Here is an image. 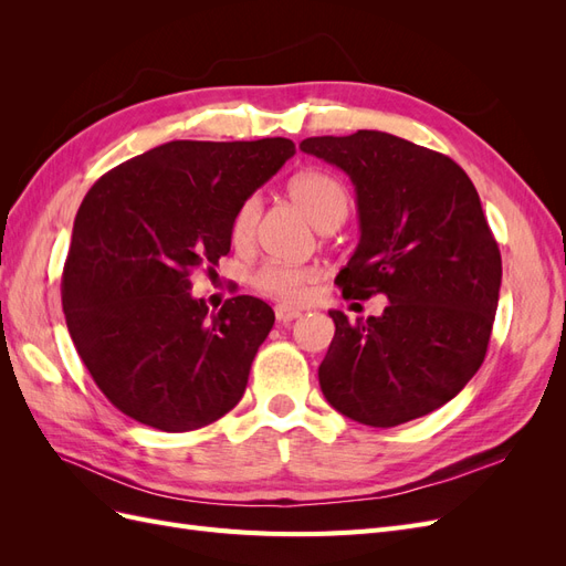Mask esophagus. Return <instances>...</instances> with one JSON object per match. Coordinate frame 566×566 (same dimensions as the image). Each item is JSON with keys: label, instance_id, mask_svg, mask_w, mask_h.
Here are the masks:
<instances>
[{"label": "esophagus", "instance_id": "34e87169", "mask_svg": "<svg viewBox=\"0 0 566 566\" xmlns=\"http://www.w3.org/2000/svg\"><path fill=\"white\" fill-rule=\"evenodd\" d=\"M302 316V312L300 310H293V306H285V304H279L276 306V321L279 323H290V321H295V318H300Z\"/></svg>", "mask_w": 566, "mask_h": 566}]
</instances>
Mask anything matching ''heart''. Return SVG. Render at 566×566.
Listing matches in <instances>:
<instances>
[{
  "mask_svg": "<svg viewBox=\"0 0 566 566\" xmlns=\"http://www.w3.org/2000/svg\"><path fill=\"white\" fill-rule=\"evenodd\" d=\"M290 196L300 205L302 212L310 217L312 224L321 229L323 224L335 219H345L349 210V196L347 188L342 186L335 177L325 172H302L290 181ZM256 219H260V198L248 196L238 205L229 235L233 245H248L256 229ZM314 281V273L302 266H287L279 262H266L252 273V285L264 295H271L283 302H295L304 295L306 285Z\"/></svg>",
  "mask_w": 566,
  "mask_h": 566,
  "instance_id": "1",
  "label": "heart"
}]
</instances>
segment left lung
<instances>
[{
    "label": "left lung",
    "instance_id": "1",
    "mask_svg": "<svg viewBox=\"0 0 566 566\" xmlns=\"http://www.w3.org/2000/svg\"><path fill=\"white\" fill-rule=\"evenodd\" d=\"M300 148L356 186L361 241L335 279L342 295L389 300L382 316L356 323L331 312L323 397L370 427L432 413L484 364L499 306L501 250L476 188L449 156L387 132L312 136Z\"/></svg>",
    "mask_w": 566,
    "mask_h": 566
}]
</instances>
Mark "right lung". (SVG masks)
I'll return each mask as SVG.
<instances>
[{
  "mask_svg": "<svg viewBox=\"0 0 566 566\" xmlns=\"http://www.w3.org/2000/svg\"><path fill=\"white\" fill-rule=\"evenodd\" d=\"M293 156L283 136L169 142L113 167L84 196L63 314L82 364L125 416L188 432L241 401L271 306L238 295L210 314L188 290L231 250L238 205Z\"/></svg>",
  "mask_w": 566,
  "mask_h": 566,
  "instance_id": "add662e5",
  "label": "right lung"
}]
</instances>
